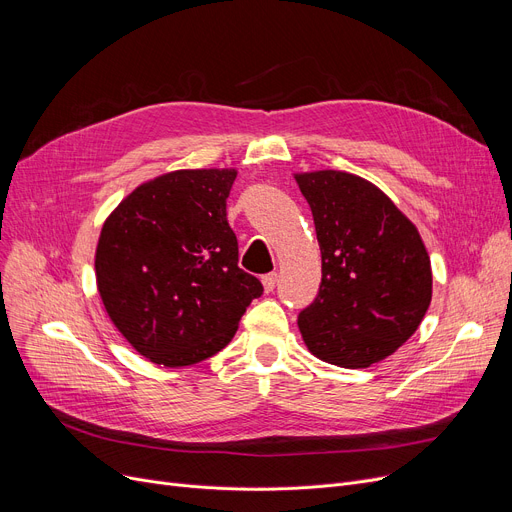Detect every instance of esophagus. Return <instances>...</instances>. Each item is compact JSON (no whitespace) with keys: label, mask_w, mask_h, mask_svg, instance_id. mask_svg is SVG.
<instances>
[{"label":"esophagus","mask_w":512,"mask_h":512,"mask_svg":"<svg viewBox=\"0 0 512 512\" xmlns=\"http://www.w3.org/2000/svg\"><path fill=\"white\" fill-rule=\"evenodd\" d=\"M276 282H278V274H276V272L265 274V276L261 278V284H263V290H265V292H272L274 286H276Z\"/></svg>","instance_id":"34e87169"}]
</instances>
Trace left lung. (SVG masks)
<instances>
[{
    "label": "left lung",
    "mask_w": 512,
    "mask_h": 512,
    "mask_svg": "<svg viewBox=\"0 0 512 512\" xmlns=\"http://www.w3.org/2000/svg\"><path fill=\"white\" fill-rule=\"evenodd\" d=\"M321 251L315 301L299 313L309 351L363 369L405 344L432 303V265L413 222L369 180L297 174Z\"/></svg>",
    "instance_id": "obj_1"
}]
</instances>
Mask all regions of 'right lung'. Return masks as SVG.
Instances as JSON below:
<instances>
[{
  "label": "right lung",
  "mask_w": 512,
  "mask_h": 512,
  "mask_svg": "<svg viewBox=\"0 0 512 512\" xmlns=\"http://www.w3.org/2000/svg\"><path fill=\"white\" fill-rule=\"evenodd\" d=\"M236 170L157 176L110 213L95 253L103 307L134 351L184 367L220 353L261 282L238 267L226 220Z\"/></svg>",
  "instance_id": "obj_1"
}]
</instances>
